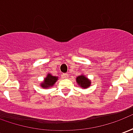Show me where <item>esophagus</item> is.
<instances>
[{"instance_id":"1","label":"esophagus","mask_w":133,"mask_h":133,"mask_svg":"<svg viewBox=\"0 0 133 133\" xmlns=\"http://www.w3.org/2000/svg\"><path fill=\"white\" fill-rule=\"evenodd\" d=\"M68 78H69V75L68 73H64L63 75V78H64V79H68Z\"/></svg>"}]
</instances>
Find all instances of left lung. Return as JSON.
Instances as JSON below:
<instances>
[{
    "label": "left lung",
    "instance_id": "1",
    "mask_svg": "<svg viewBox=\"0 0 133 133\" xmlns=\"http://www.w3.org/2000/svg\"><path fill=\"white\" fill-rule=\"evenodd\" d=\"M76 82H77L78 85L81 86V88H88V87H90V83H91V81L83 75L78 76L76 78Z\"/></svg>",
    "mask_w": 133,
    "mask_h": 133
}]
</instances>
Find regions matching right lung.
<instances>
[{"label":"right lung","mask_w":133,"mask_h":133,"mask_svg":"<svg viewBox=\"0 0 133 133\" xmlns=\"http://www.w3.org/2000/svg\"><path fill=\"white\" fill-rule=\"evenodd\" d=\"M58 77L53 76L51 74H48L46 78H45L43 83H41V86L43 88H48L50 87L53 86L55 82L58 81Z\"/></svg>","instance_id":"1"}]
</instances>
